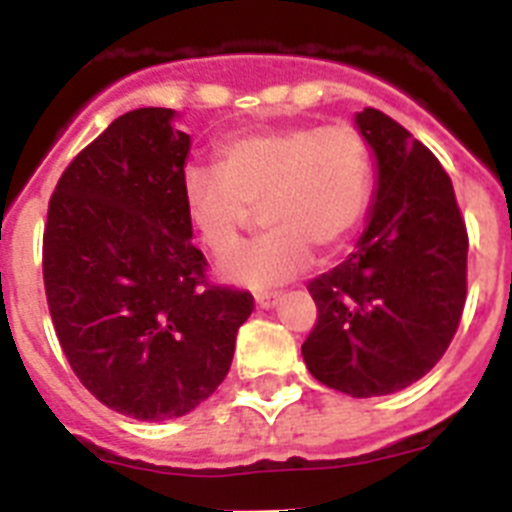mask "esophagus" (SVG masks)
<instances>
[{
	"label": "esophagus",
	"instance_id": "1",
	"mask_svg": "<svg viewBox=\"0 0 512 512\" xmlns=\"http://www.w3.org/2000/svg\"><path fill=\"white\" fill-rule=\"evenodd\" d=\"M279 300H282V297H279L277 292H264V295H256V302H259L261 307H266V310H269V307H277Z\"/></svg>",
	"mask_w": 512,
	"mask_h": 512
}]
</instances>
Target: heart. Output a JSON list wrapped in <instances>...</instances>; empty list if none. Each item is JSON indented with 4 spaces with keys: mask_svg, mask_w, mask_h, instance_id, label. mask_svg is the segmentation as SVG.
I'll return each instance as SVG.
<instances>
[{
    "mask_svg": "<svg viewBox=\"0 0 512 512\" xmlns=\"http://www.w3.org/2000/svg\"><path fill=\"white\" fill-rule=\"evenodd\" d=\"M374 166L364 135L351 125H282L228 135L215 166L182 176L189 225L223 259L241 243L259 202L266 230L223 266L233 282L269 289L307 266L312 246L333 251L359 228L372 200Z\"/></svg>",
    "mask_w": 512,
    "mask_h": 512,
    "instance_id": "1",
    "label": "heart"
}]
</instances>
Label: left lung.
I'll return each instance as SVG.
<instances>
[{
  "label": "left lung",
  "mask_w": 512,
  "mask_h": 512,
  "mask_svg": "<svg viewBox=\"0 0 512 512\" xmlns=\"http://www.w3.org/2000/svg\"><path fill=\"white\" fill-rule=\"evenodd\" d=\"M377 161L366 228L348 259L310 282L318 323L302 359L351 397L392 395L438 364L467 300V228L449 174L384 112H356Z\"/></svg>",
  "instance_id": "1"
}]
</instances>
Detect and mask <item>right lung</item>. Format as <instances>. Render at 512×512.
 Segmentation results:
<instances>
[{"label":"right lung","instance_id":"add662e5","mask_svg":"<svg viewBox=\"0 0 512 512\" xmlns=\"http://www.w3.org/2000/svg\"><path fill=\"white\" fill-rule=\"evenodd\" d=\"M174 110L117 117L58 179L43 235L53 328L79 382L135 420L192 413L223 382L253 297L207 282Z\"/></svg>","mask_w":512,"mask_h":512}]
</instances>
